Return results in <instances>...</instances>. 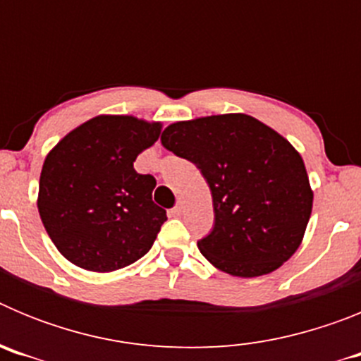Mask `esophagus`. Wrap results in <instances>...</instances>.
<instances>
[{"label":"esophagus","mask_w":361,"mask_h":361,"mask_svg":"<svg viewBox=\"0 0 361 361\" xmlns=\"http://www.w3.org/2000/svg\"><path fill=\"white\" fill-rule=\"evenodd\" d=\"M171 216H180L184 213V204L183 202H178L175 208H171Z\"/></svg>","instance_id":"obj_1"}]
</instances>
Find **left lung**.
<instances>
[{
  "label": "left lung",
  "mask_w": 361,
  "mask_h": 361,
  "mask_svg": "<svg viewBox=\"0 0 361 361\" xmlns=\"http://www.w3.org/2000/svg\"><path fill=\"white\" fill-rule=\"evenodd\" d=\"M161 141L193 162L212 190L215 224L199 250L213 266L253 279L293 257L311 216L312 191L289 141L245 114L173 123Z\"/></svg>",
  "instance_id": "1"
}]
</instances>
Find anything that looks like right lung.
Instances as JSON below:
<instances>
[{"mask_svg":"<svg viewBox=\"0 0 361 361\" xmlns=\"http://www.w3.org/2000/svg\"><path fill=\"white\" fill-rule=\"evenodd\" d=\"M161 123L99 116L63 137L41 170L37 209L59 253L95 273L126 267L153 245L166 209L152 200L155 178L137 173V155Z\"/></svg>","mask_w":361,"mask_h":361,"instance_id":"add662e5","label":"right lung"}]
</instances>
